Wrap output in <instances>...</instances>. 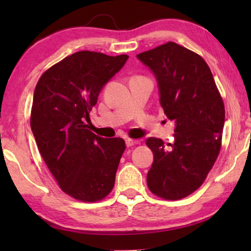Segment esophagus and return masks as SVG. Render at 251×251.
Returning <instances> with one entry per match:
<instances>
[{
  "label": "esophagus",
  "mask_w": 251,
  "mask_h": 251,
  "mask_svg": "<svg viewBox=\"0 0 251 251\" xmlns=\"http://www.w3.org/2000/svg\"><path fill=\"white\" fill-rule=\"evenodd\" d=\"M136 144H138V141H135V139H130V138L126 139V146L127 147H131V146L136 145Z\"/></svg>",
  "instance_id": "1"
}]
</instances>
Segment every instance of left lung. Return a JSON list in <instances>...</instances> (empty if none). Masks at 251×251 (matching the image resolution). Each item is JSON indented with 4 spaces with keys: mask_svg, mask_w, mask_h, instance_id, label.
I'll list each match as a JSON object with an SVG mask.
<instances>
[{
    "mask_svg": "<svg viewBox=\"0 0 251 251\" xmlns=\"http://www.w3.org/2000/svg\"><path fill=\"white\" fill-rule=\"evenodd\" d=\"M155 74L160 105L175 121V141L150 137L154 154L147 174L151 192L167 201L193 194L205 181L222 148L225 105L201 55L174 42L137 55Z\"/></svg>",
    "mask_w": 251,
    "mask_h": 251,
    "instance_id": "left-lung-1",
    "label": "left lung"
}]
</instances>
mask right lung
Wrapping results in <instances>:
<instances>
[{
  "label": "right lung",
  "mask_w": 251,
  "mask_h": 251,
  "mask_svg": "<svg viewBox=\"0 0 251 251\" xmlns=\"http://www.w3.org/2000/svg\"><path fill=\"white\" fill-rule=\"evenodd\" d=\"M127 58L80 50L50 66L36 84L29 121L37 148L61 189L76 201H100L115 184L124 139L100 137L84 120Z\"/></svg>",
  "instance_id": "add662e5"
}]
</instances>
